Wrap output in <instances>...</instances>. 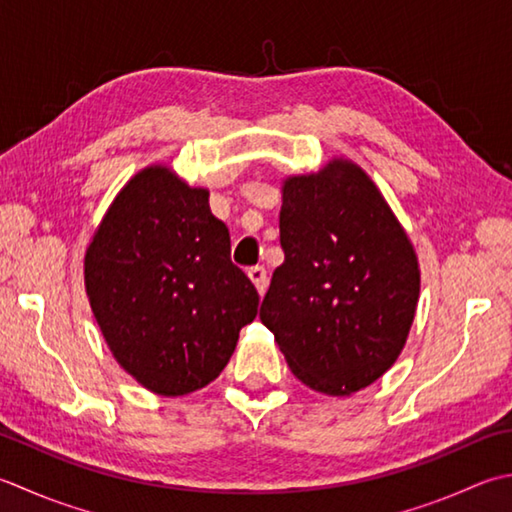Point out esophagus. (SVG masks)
I'll return each instance as SVG.
<instances>
[{
    "label": "esophagus",
    "mask_w": 512,
    "mask_h": 512,
    "mask_svg": "<svg viewBox=\"0 0 512 512\" xmlns=\"http://www.w3.org/2000/svg\"><path fill=\"white\" fill-rule=\"evenodd\" d=\"M248 277H250V282L255 284L257 293L264 295L266 288H268V275H266V270H264L262 266H253V268H248Z\"/></svg>",
    "instance_id": "esophagus-1"
}]
</instances>
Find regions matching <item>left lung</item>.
<instances>
[{
  "label": "left lung",
  "mask_w": 512,
  "mask_h": 512,
  "mask_svg": "<svg viewBox=\"0 0 512 512\" xmlns=\"http://www.w3.org/2000/svg\"><path fill=\"white\" fill-rule=\"evenodd\" d=\"M275 268L259 310L293 375L344 397L377 382L406 344L419 264L406 230L348 159L282 186Z\"/></svg>",
  "instance_id": "1"
}]
</instances>
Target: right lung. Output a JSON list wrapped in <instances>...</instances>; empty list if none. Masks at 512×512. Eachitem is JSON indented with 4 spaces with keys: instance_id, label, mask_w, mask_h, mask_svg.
Returning <instances> with one entry per match:
<instances>
[{
    "instance_id": "obj_1",
    "label": "right lung",
    "mask_w": 512,
    "mask_h": 512,
    "mask_svg": "<svg viewBox=\"0 0 512 512\" xmlns=\"http://www.w3.org/2000/svg\"><path fill=\"white\" fill-rule=\"evenodd\" d=\"M84 284L117 364L164 397L217 379L259 306L208 190L162 164L113 199L86 248Z\"/></svg>"
}]
</instances>
